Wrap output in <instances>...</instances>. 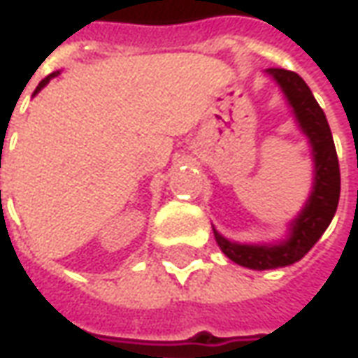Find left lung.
Here are the masks:
<instances>
[{
  "mask_svg": "<svg viewBox=\"0 0 358 358\" xmlns=\"http://www.w3.org/2000/svg\"><path fill=\"white\" fill-rule=\"evenodd\" d=\"M268 76L277 79L289 103L293 105L295 115L303 131L309 135L315 155V187L310 193L307 207L299 219L293 221V235L277 247H253V245H237L215 231V239L221 251L231 261L243 267L265 271L285 265H293L301 261L313 249V245L321 239L324 229L333 221L341 197V169L335 141L331 135V127L327 123L324 111L317 99L313 97L309 85L295 71L271 67Z\"/></svg>",
  "mask_w": 358,
  "mask_h": 358,
  "instance_id": "1",
  "label": "left lung"
}]
</instances>
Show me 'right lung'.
Returning <instances> with one entry per match:
<instances>
[{
    "mask_svg": "<svg viewBox=\"0 0 358 358\" xmlns=\"http://www.w3.org/2000/svg\"><path fill=\"white\" fill-rule=\"evenodd\" d=\"M55 76H57V73H51V76L45 77V79H43V81H41V83L37 85V90H35V93H37V91L41 90V87H45V85H48V83H49V79H51V77H55Z\"/></svg>",
    "mask_w": 358,
    "mask_h": 358,
    "instance_id": "add662e5",
    "label": "right lung"
}]
</instances>
